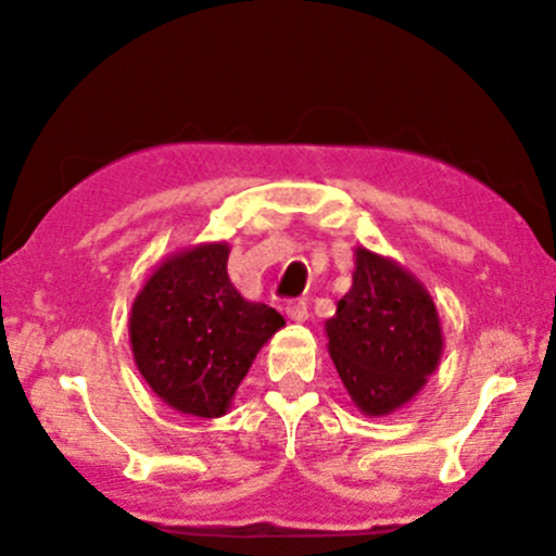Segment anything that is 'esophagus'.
I'll list each match as a JSON object with an SVG mask.
<instances>
[{
  "label": "esophagus",
  "instance_id": "1",
  "mask_svg": "<svg viewBox=\"0 0 556 556\" xmlns=\"http://www.w3.org/2000/svg\"><path fill=\"white\" fill-rule=\"evenodd\" d=\"M287 316L292 318V321L298 324H305L308 321V303L305 300H292V303H287Z\"/></svg>",
  "mask_w": 556,
  "mask_h": 556
}]
</instances>
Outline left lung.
<instances>
[{
	"instance_id": "obj_1",
	"label": "left lung",
	"mask_w": 556,
	"mask_h": 556,
	"mask_svg": "<svg viewBox=\"0 0 556 556\" xmlns=\"http://www.w3.org/2000/svg\"><path fill=\"white\" fill-rule=\"evenodd\" d=\"M329 355L363 416H389L407 405L442 361L439 311L405 266L355 248L353 287L324 324Z\"/></svg>"
}]
</instances>
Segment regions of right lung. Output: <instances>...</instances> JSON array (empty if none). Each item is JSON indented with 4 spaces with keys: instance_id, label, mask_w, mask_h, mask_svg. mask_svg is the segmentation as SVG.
I'll return each instance as SVG.
<instances>
[{
    "instance_id": "right-lung-1",
    "label": "right lung",
    "mask_w": 556,
    "mask_h": 556,
    "mask_svg": "<svg viewBox=\"0 0 556 556\" xmlns=\"http://www.w3.org/2000/svg\"><path fill=\"white\" fill-rule=\"evenodd\" d=\"M227 258V242L172 253L132 300L138 371L159 400L185 416H225L258 350L285 327L277 311L235 290Z\"/></svg>"
}]
</instances>
